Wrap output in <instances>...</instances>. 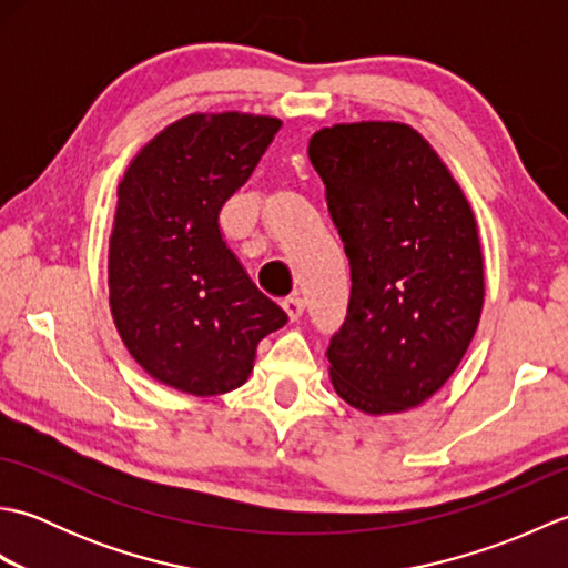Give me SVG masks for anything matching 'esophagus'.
<instances>
[{"instance_id":"1","label":"esophagus","mask_w":568,"mask_h":568,"mask_svg":"<svg viewBox=\"0 0 568 568\" xmlns=\"http://www.w3.org/2000/svg\"><path fill=\"white\" fill-rule=\"evenodd\" d=\"M283 310L287 312V317H291V322H297L300 317H303V312H305V300L300 297V295L287 297L285 303H283Z\"/></svg>"}]
</instances>
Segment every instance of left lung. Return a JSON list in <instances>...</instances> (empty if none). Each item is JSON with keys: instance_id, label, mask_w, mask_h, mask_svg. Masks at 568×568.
Returning a JSON list of instances; mask_svg holds the SVG:
<instances>
[{"instance_id": "left-lung-1", "label": "left lung", "mask_w": 568, "mask_h": 568, "mask_svg": "<svg viewBox=\"0 0 568 568\" xmlns=\"http://www.w3.org/2000/svg\"><path fill=\"white\" fill-rule=\"evenodd\" d=\"M307 153L352 268L327 348L334 390L366 415L413 409L462 364L484 310L474 210L407 124H334Z\"/></svg>"}]
</instances>
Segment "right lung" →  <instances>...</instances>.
Returning a JSON list of instances; mask_svg holds the SVG:
<instances>
[{"mask_svg": "<svg viewBox=\"0 0 568 568\" xmlns=\"http://www.w3.org/2000/svg\"><path fill=\"white\" fill-rule=\"evenodd\" d=\"M281 119L190 114L129 163L110 236V307L151 378L210 397L244 385L256 346L287 322L220 229L224 202L251 178Z\"/></svg>", "mask_w": 568, "mask_h": 568, "instance_id": "right-lung-1", "label": "right lung"}]
</instances>
